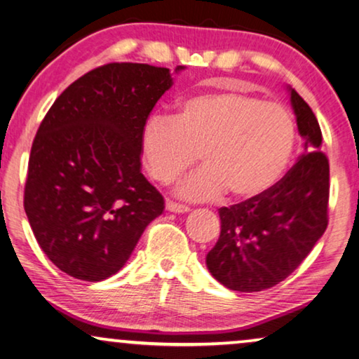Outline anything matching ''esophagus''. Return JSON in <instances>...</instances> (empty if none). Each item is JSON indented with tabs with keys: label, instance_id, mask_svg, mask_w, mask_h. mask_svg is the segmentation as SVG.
Listing matches in <instances>:
<instances>
[{
	"label": "esophagus",
	"instance_id": "34e87169",
	"mask_svg": "<svg viewBox=\"0 0 359 359\" xmlns=\"http://www.w3.org/2000/svg\"><path fill=\"white\" fill-rule=\"evenodd\" d=\"M166 209L169 210V212H175V214H184L190 210L189 206H184V204H179L174 201H166Z\"/></svg>",
	"mask_w": 359,
	"mask_h": 359
}]
</instances>
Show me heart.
<instances>
[{"instance_id": "1", "label": "heart", "mask_w": 359, "mask_h": 359, "mask_svg": "<svg viewBox=\"0 0 359 359\" xmlns=\"http://www.w3.org/2000/svg\"><path fill=\"white\" fill-rule=\"evenodd\" d=\"M295 145L292 113L276 102L243 90H219L182 100L170 119L151 118L140 134L145 168L163 185L196 161L204 166L179 185L193 201L229 190L246 200L281 179Z\"/></svg>"}]
</instances>
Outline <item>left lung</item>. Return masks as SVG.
I'll list each match as a JSON object with an SVG mask.
<instances>
[{
    "label": "left lung",
    "mask_w": 359,
    "mask_h": 359,
    "mask_svg": "<svg viewBox=\"0 0 359 359\" xmlns=\"http://www.w3.org/2000/svg\"><path fill=\"white\" fill-rule=\"evenodd\" d=\"M291 102L304 155L271 189L219 209L220 236L206 265L231 291L259 292L286 280L327 229L329 159L320 150V124L294 89Z\"/></svg>",
    "instance_id": "obj_1"
}]
</instances>
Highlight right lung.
Segmentation results:
<instances>
[{
  "label": "right lung",
  "mask_w": 359,
  "mask_h": 359,
  "mask_svg": "<svg viewBox=\"0 0 359 359\" xmlns=\"http://www.w3.org/2000/svg\"><path fill=\"white\" fill-rule=\"evenodd\" d=\"M170 86L169 68L113 62L72 83L39 124L24 208L38 244L67 275H115L163 214L161 193L140 172V134Z\"/></svg>",
  "instance_id": "1"
}]
</instances>
